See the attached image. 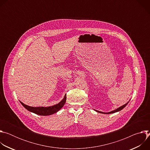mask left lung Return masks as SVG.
<instances>
[{
    "instance_id": "obj_1",
    "label": "left lung",
    "mask_w": 150,
    "mask_h": 150,
    "mask_svg": "<svg viewBox=\"0 0 150 150\" xmlns=\"http://www.w3.org/2000/svg\"><path fill=\"white\" fill-rule=\"evenodd\" d=\"M128 103L129 102H127V103H126L125 104H124L123 105H122V106H121V107H120V108H119L118 109H116V110H113V111H112V112H109V113H103V112H100V111H97V110H96V112H98V113H104V114H110V113H115V112H119V111H120V110H122L128 104Z\"/></svg>"
}]
</instances>
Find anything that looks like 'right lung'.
<instances>
[{"instance_id": "1", "label": "right lung", "mask_w": 150, "mask_h": 150, "mask_svg": "<svg viewBox=\"0 0 150 150\" xmlns=\"http://www.w3.org/2000/svg\"><path fill=\"white\" fill-rule=\"evenodd\" d=\"M66 100H67V96L65 95V97H64V98L59 103L52 106L47 107V108H45V107H37V108H33V107L28 106L26 104H24L21 101H20V103L26 109H27L30 112H31L38 115L47 116V115H51L58 112L64 105V104H65Z\"/></svg>"}]
</instances>
